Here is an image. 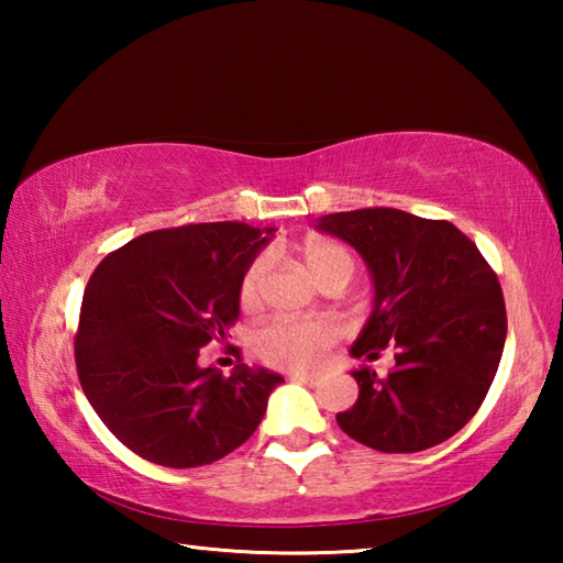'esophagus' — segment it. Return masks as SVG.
<instances>
[{
	"mask_svg": "<svg viewBox=\"0 0 563 563\" xmlns=\"http://www.w3.org/2000/svg\"><path fill=\"white\" fill-rule=\"evenodd\" d=\"M290 379H292V383H305V385H318L320 383L318 375H305V373H292Z\"/></svg>",
	"mask_w": 563,
	"mask_h": 563,
	"instance_id": "obj_1",
	"label": "esophagus"
}]
</instances>
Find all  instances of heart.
Segmentation results:
<instances>
[{
    "mask_svg": "<svg viewBox=\"0 0 563 563\" xmlns=\"http://www.w3.org/2000/svg\"><path fill=\"white\" fill-rule=\"evenodd\" d=\"M302 271L320 288L330 283H347L355 273V261L345 245L325 235H310L295 247ZM268 275V263L253 261L241 278L238 302L243 310H255L263 300V285ZM338 340V330L322 320H275L255 332V355L265 365L278 369H310L325 357V352Z\"/></svg>",
    "mask_w": 563,
    "mask_h": 563,
    "instance_id": "1",
    "label": "heart"
}]
</instances>
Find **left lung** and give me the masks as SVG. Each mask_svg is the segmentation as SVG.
<instances>
[{
  "mask_svg": "<svg viewBox=\"0 0 563 563\" xmlns=\"http://www.w3.org/2000/svg\"><path fill=\"white\" fill-rule=\"evenodd\" d=\"M318 231L365 258L373 316L352 357L395 347V367L352 369L360 397L338 415L340 430L377 452H422L450 440L476 415L497 375L507 308L501 285L470 238L450 221L397 208L330 213Z\"/></svg>",
  "mask_w": 563,
  "mask_h": 563,
  "instance_id": "1",
  "label": "left lung"
}]
</instances>
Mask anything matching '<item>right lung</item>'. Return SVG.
<instances>
[{"label": "right lung", "instance_id": "right-lung-1", "mask_svg": "<svg viewBox=\"0 0 563 563\" xmlns=\"http://www.w3.org/2000/svg\"><path fill=\"white\" fill-rule=\"evenodd\" d=\"M275 228L190 223L133 238L84 290L74 357L84 395L111 434L144 460L188 470L238 450L283 383L238 365H198L241 316L238 288ZM238 352V347H233Z\"/></svg>", "mask_w": 563, "mask_h": 563}]
</instances>
